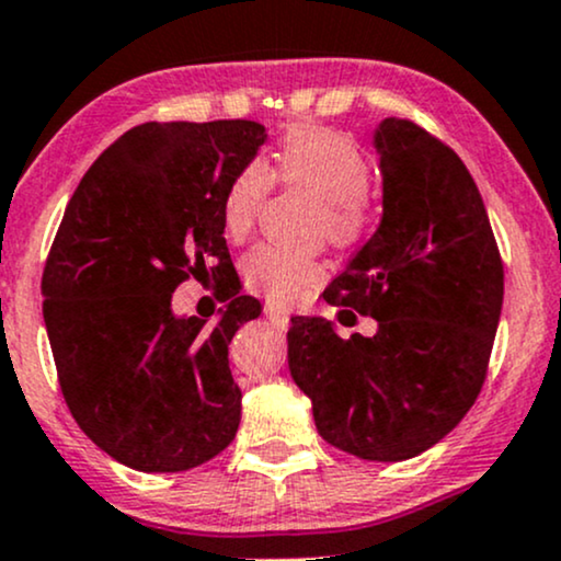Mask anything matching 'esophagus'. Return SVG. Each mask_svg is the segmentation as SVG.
Listing matches in <instances>:
<instances>
[{"mask_svg":"<svg viewBox=\"0 0 561 561\" xmlns=\"http://www.w3.org/2000/svg\"><path fill=\"white\" fill-rule=\"evenodd\" d=\"M263 313H266V319L272 321L276 330H285V327L289 324V313L282 306H276V302H272V300H266V306H263Z\"/></svg>","mask_w":561,"mask_h":561,"instance_id":"esophagus-1","label":"esophagus"}]
</instances>
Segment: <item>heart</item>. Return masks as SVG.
<instances>
[{
	"instance_id": "heart-1",
	"label": "heart",
	"mask_w": 561,
	"mask_h": 561,
	"mask_svg": "<svg viewBox=\"0 0 561 561\" xmlns=\"http://www.w3.org/2000/svg\"><path fill=\"white\" fill-rule=\"evenodd\" d=\"M268 182L308 192L321 203L327 231L347 244L369 227V160L351 137L327 128H298L287 134L266 163H250L231 179L224 195L221 218L229 240L240 242L255 227ZM244 285L272 302H293L324 276V266L306 255L287 253L274 244H259L242 261Z\"/></svg>"
}]
</instances>
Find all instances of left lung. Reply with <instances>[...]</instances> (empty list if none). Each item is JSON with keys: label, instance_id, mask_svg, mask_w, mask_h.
Segmentation results:
<instances>
[{"label": "left lung", "instance_id": "8db88e82", "mask_svg": "<svg viewBox=\"0 0 561 561\" xmlns=\"http://www.w3.org/2000/svg\"><path fill=\"white\" fill-rule=\"evenodd\" d=\"M375 147L382 221L324 300L377 319V332L343 340L332 321L293 317L287 362L327 443L366 461H405L443 440L480 396L504 263L478 184L448 145L385 118Z\"/></svg>", "mask_w": 561, "mask_h": 561}]
</instances>
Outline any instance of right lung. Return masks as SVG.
Masks as SVG:
<instances>
[{
    "instance_id": "1",
    "label": "right lung",
    "mask_w": 561,
    "mask_h": 561,
    "mask_svg": "<svg viewBox=\"0 0 561 561\" xmlns=\"http://www.w3.org/2000/svg\"><path fill=\"white\" fill-rule=\"evenodd\" d=\"M263 141L255 121L134 126L83 173L55 234L42 295L62 398L89 440L139 472L205 465L240 427L229 343L261 302L231 274L221 205ZM208 271L228 306L205 331L170 295Z\"/></svg>"
}]
</instances>
